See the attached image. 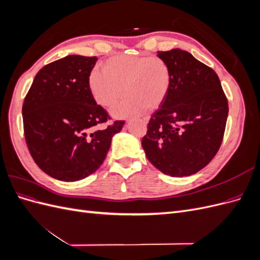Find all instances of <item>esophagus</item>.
Returning a JSON list of instances; mask_svg holds the SVG:
<instances>
[{"label": "esophagus", "instance_id": "obj_1", "mask_svg": "<svg viewBox=\"0 0 260 260\" xmlns=\"http://www.w3.org/2000/svg\"><path fill=\"white\" fill-rule=\"evenodd\" d=\"M142 121H143V122H144V123H147V119H146V118H144V119H143V120H142Z\"/></svg>", "mask_w": 260, "mask_h": 260}]
</instances>
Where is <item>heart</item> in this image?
Wrapping results in <instances>:
<instances>
[{
  "label": "heart",
  "instance_id": "heart-1",
  "mask_svg": "<svg viewBox=\"0 0 260 260\" xmlns=\"http://www.w3.org/2000/svg\"><path fill=\"white\" fill-rule=\"evenodd\" d=\"M170 85V69L157 56L119 55L106 60L103 72L94 69L89 76V90L101 106L111 108L125 94L124 100L114 108L116 117L136 115L144 109L158 108Z\"/></svg>",
  "mask_w": 260,
  "mask_h": 260
}]
</instances>
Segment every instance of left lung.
Returning <instances> with one entry per match:
<instances>
[{"label":"left lung","mask_w":260,"mask_h":260,"mask_svg":"<svg viewBox=\"0 0 260 260\" xmlns=\"http://www.w3.org/2000/svg\"><path fill=\"white\" fill-rule=\"evenodd\" d=\"M170 69V85L152 115L142 147L162 174L191 176L214 158L225 129L228 101L217 74L180 49L157 52Z\"/></svg>","instance_id":"obj_1"}]
</instances>
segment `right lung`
Listing matches in <instances>:
<instances>
[{
  "mask_svg": "<svg viewBox=\"0 0 260 260\" xmlns=\"http://www.w3.org/2000/svg\"><path fill=\"white\" fill-rule=\"evenodd\" d=\"M98 58L68 56L44 66L23 101L26 143L34 160L50 177L65 182L84 179L103 164L112 139L124 121L94 131L109 119L89 90Z\"/></svg>",
  "mask_w": 260,
  "mask_h": 260,
  "instance_id": "obj_1",
  "label": "right lung"
}]
</instances>
